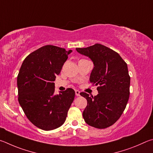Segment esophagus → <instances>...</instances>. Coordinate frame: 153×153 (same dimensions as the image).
Listing matches in <instances>:
<instances>
[{"mask_svg":"<svg viewBox=\"0 0 153 153\" xmlns=\"http://www.w3.org/2000/svg\"><path fill=\"white\" fill-rule=\"evenodd\" d=\"M75 95H76V96L80 95V91L79 90H75Z\"/></svg>","mask_w":153,"mask_h":153,"instance_id":"esophagus-1","label":"esophagus"}]
</instances>
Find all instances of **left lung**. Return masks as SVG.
Returning a JSON list of instances; mask_svg holds the SVG:
<instances>
[{"label":"left lung","mask_w":153,"mask_h":153,"mask_svg":"<svg viewBox=\"0 0 153 153\" xmlns=\"http://www.w3.org/2000/svg\"><path fill=\"white\" fill-rule=\"evenodd\" d=\"M76 50L92 60L94 67L89 81L98 86L95 97L80 93L87 101L83 118L91 126L109 127L122 116L129 99L130 77L127 64L119 53L100 44Z\"/></svg>","instance_id":"1"}]
</instances>
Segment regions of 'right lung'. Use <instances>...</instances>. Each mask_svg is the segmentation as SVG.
I'll return each mask as SVG.
<instances>
[{
	"instance_id": "1",
	"label": "right lung",
	"mask_w": 153,
	"mask_h": 153,
	"mask_svg": "<svg viewBox=\"0 0 153 153\" xmlns=\"http://www.w3.org/2000/svg\"><path fill=\"white\" fill-rule=\"evenodd\" d=\"M72 52L47 45L27 56L17 76L18 100L27 117L44 130L61 126L74 100V91L68 88L54 94L56 76Z\"/></svg>"
}]
</instances>
